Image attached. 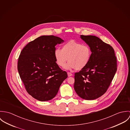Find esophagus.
<instances>
[{"instance_id": "obj_1", "label": "esophagus", "mask_w": 130, "mask_h": 130, "mask_svg": "<svg viewBox=\"0 0 130 130\" xmlns=\"http://www.w3.org/2000/svg\"><path fill=\"white\" fill-rule=\"evenodd\" d=\"M68 76H72L73 75V74H72V73H70V72H68Z\"/></svg>"}]
</instances>
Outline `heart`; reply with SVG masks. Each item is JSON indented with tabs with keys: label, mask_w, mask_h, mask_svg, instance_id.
Masks as SVG:
<instances>
[{
	"label": "heart",
	"mask_w": 130,
	"mask_h": 130,
	"mask_svg": "<svg viewBox=\"0 0 130 130\" xmlns=\"http://www.w3.org/2000/svg\"><path fill=\"white\" fill-rule=\"evenodd\" d=\"M54 56L56 63L59 67L64 68L69 60L66 66L67 69H76L81 70L89 63L92 56V51L88 44L71 40L62 45L61 50L56 49Z\"/></svg>",
	"instance_id": "obj_1"
}]
</instances>
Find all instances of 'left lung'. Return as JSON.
I'll return each instance as SVG.
<instances>
[{"mask_svg":"<svg viewBox=\"0 0 130 130\" xmlns=\"http://www.w3.org/2000/svg\"><path fill=\"white\" fill-rule=\"evenodd\" d=\"M80 38L91 47L92 56L88 65L74 74V90L81 98L93 100L107 92L117 72V58L112 46L99 37Z\"/></svg>","mask_w":130,"mask_h":130,"instance_id":"8db88e82","label":"left lung"}]
</instances>
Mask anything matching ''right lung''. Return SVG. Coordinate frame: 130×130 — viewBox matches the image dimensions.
Here are the masks:
<instances>
[{
    "mask_svg": "<svg viewBox=\"0 0 130 130\" xmlns=\"http://www.w3.org/2000/svg\"><path fill=\"white\" fill-rule=\"evenodd\" d=\"M64 41L54 36H42L29 42L19 56L18 70L25 88L39 101L53 99L68 77L56 63V45Z\"/></svg>",
    "mask_w": 130,
    "mask_h": 130,
    "instance_id": "1",
    "label": "right lung"
}]
</instances>
